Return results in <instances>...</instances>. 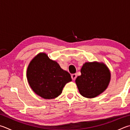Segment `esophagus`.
I'll list each match as a JSON object with an SVG mask.
<instances>
[{
    "mask_svg": "<svg viewBox=\"0 0 130 130\" xmlns=\"http://www.w3.org/2000/svg\"><path fill=\"white\" fill-rule=\"evenodd\" d=\"M77 77V74H72V78L73 80H75Z\"/></svg>",
    "mask_w": 130,
    "mask_h": 130,
    "instance_id": "obj_1",
    "label": "esophagus"
}]
</instances>
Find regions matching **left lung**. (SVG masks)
Masks as SVG:
<instances>
[{
    "label": "left lung",
    "instance_id": "obj_1",
    "mask_svg": "<svg viewBox=\"0 0 130 130\" xmlns=\"http://www.w3.org/2000/svg\"><path fill=\"white\" fill-rule=\"evenodd\" d=\"M81 75L75 79L80 94L84 97L93 98L107 88L111 79L109 69L103 62H86L81 69Z\"/></svg>",
    "mask_w": 130,
    "mask_h": 130
}]
</instances>
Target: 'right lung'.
Masks as SVG:
<instances>
[{"instance_id": "right-lung-1", "label": "right lung", "mask_w": 130, "mask_h": 130, "mask_svg": "<svg viewBox=\"0 0 130 130\" xmlns=\"http://www.w3.org/2000/svg\"><path fill=\"white\" fill-rule=\"evenodd\" d=\"M27 78L29 86L37 95L46 100L57 97L65 85L72 81L70 74L61 69L45 53H40L30 61Z\"/></svg>"}]
</instances>
